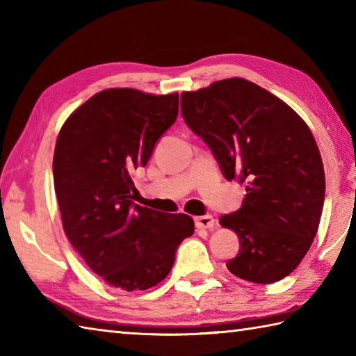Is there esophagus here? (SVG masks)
Listing matches in <instances>:
<instances>
[{"label":"esophagus","instance_id":"obj_1","mask_svg":"<svg viewBox=\"0 0 356 356\" xmlns=\"http://www.w3.org/2000/svg\"><path fill=\"white\" fill-rule=\"evenodd\" d=\"M216 220L213 216H200V217H195V226H197L199 229H211L214 228Z\"/></svg>","mask_w":356,"mask_h":356}]
</instances>
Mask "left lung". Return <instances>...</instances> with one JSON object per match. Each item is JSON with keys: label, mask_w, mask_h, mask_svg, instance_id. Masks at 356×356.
<instances>
[{"label": "left lung", "mask_w": 356, "mask_h": 356, "mask_svg": "<svg viewBox=\"0 0 356 356\" xmlns=\"http://www.w3.org/2000/svg\"><path fill=\"white\" fill-rule=\"evenodd\" d=\"M180 107L223 176L248 184L241 208L220 217L240 240L226 266L252 283L283 280L305 259L321 218L326 179L311 130L286 102L243 78L184 92Z\"/></svg>", "instance_id": "8db88e82"}]
</instances>
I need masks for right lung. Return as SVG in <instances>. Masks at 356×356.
Returning <instances> with one entry per match:
<instances>
[{"mask_svg":"<svg viewBox=\"0 0 356 356\" xmlns=\"http://www.w3.org/2000/svg\"><path fill=\"white\" fill-rule=\"evenodd\" d=\"M179 95L108 88L74 110L59 131L53 179L72 246L105 283L145 291L170 274L186 214L134 205L131 172L145 166L159 138L176 122Z\"/></svg>","mask_w":356,"mask_h":356,"instance_id":"1","label":"right lung"}]
</instances>
